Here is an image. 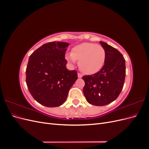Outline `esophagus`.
<instances>
[{"label": "esophagus", "instance_id": "34e87169", "mask_svg": "<svg viewBox=\"0 0 149 149\" xmlns=\"http://www.w3.org/2000/svg\"><path fill=\"white\" fill-rule=\"evenodd\" d=\"M78 77L79 78H81L82 77H83V75L81 74V73H78Z\"/></svg>", "mask_w": 149, "mask_h": 149}]
</instances>
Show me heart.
Listing matches in <instances>:
<instances>
[{"instance_id":"1","label":"heart","mask_w":149,"mask_h":149,"mask_svg":"<svg viewBox=\"0 0 149 149\" xmlns=\"http://www.w3.org/2000/svg\"><path fill=\"white\" fill-rule=\"evenodd\" d=\"M66 59L70 63L75 64L79 60V67L84 73L93 74L103 67L106 61V52L104 48L93 43H83L72 49L71 53H67Z\"/></svg>"}]
</instances>
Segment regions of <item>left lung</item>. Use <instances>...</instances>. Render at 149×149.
<instances>
[{
    "mask_svg": "<svg viewBox=\"0 0 149 149\" xmlns=\"http://www.w3.org/2000/svg\"><path fill=\"white\" fill-rule=\"evenodd\" d=\"M106 52V61L97 73L83 76L84 95L92 105L102 106L116 100L123 88L125 77V61L118 49L100 42Z\"/></svg>",
    "mask_w": 149,
    "mask_h": 149,
    "instance_id": "left-lung-1",
    "label": "left lung"
}]
</instances>
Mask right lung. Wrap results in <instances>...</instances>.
Wrapping results in <instances>:
<instances>
[{"instance_id":"right-lung-1","label":"right lung","mask_w":149,"mask_h":149,"mask_svg":"<svg viewBox=\"0 0 149 149\" xmlns=\"http://www.w3.org/2000/svg\"><path fill=\"white\" fill-rule=\"evenodd\" d=\"M68 43L53 42L43 45L30 56L26 83L31 95L42 105L58 107L63 104L78 79L76 71L66 68Z\"/></svg>"}]
</instances>
